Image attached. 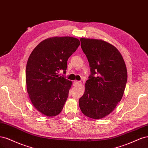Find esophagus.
<instances>
[{"label": "esophagus", "instance_id": "esophagus-1", "mask_svg": "<svg viewBox=\"0 0 148 148\" xmlns=\"http://www.w3.org/2000/svg\"><path fill=\"white\" fill-rule=\"evenodd\" d=\"M79 83H80V82L75 81L73 82V86H77V85H78Z\"/></svg>", "mask_w": 148, "mask_h": 148}]
</instances>
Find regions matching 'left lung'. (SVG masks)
<instances>
[{
    "label": "left lung",
    "mask_w": 148,
    "mask_h": 148,
    "mask_svg": "<svg viewBox=\"0 0 148 148\" xmlns=\"http://www.w3.org/2000/svg\"><path fill=\"white\" fill-rule=\"evenodd\" d=\"M80 41L91 75L79 99V108L89 118L102 119L122 99L127 82L126 65L118 49L110 43L87 38H81Z\"/></svg>",
    "instance_id": "8db88e82"
}]
</instances>
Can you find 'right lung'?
Listing matches in <instances>:
<instances>
[{
	"label": "right lung",
	"instance_id": "right-lung-1",
	"mask_svg": "<svg viewBox=\"0 0 148 148\" xmlns=\"http://www.w3.org/2000/svg\"><path fill=\"white\" fill-rule=\"evenodd\" d=\"M80 45L75 38L53 37L41 41L28 58L26 83L29 99L42 114H59L68 98L72 82L57 75L65 73L67 60Z\"/></svg>",
	"mask_w": 148,
	"mask_h": 148
}]
</instances>
